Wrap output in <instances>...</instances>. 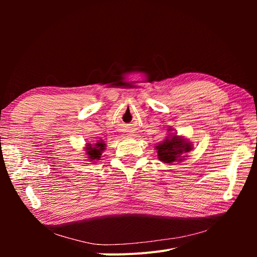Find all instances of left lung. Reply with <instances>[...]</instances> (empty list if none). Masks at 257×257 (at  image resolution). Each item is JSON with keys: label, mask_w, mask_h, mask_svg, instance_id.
Returning <instances> with one entry per match:
<instances>
[{"label": "left lung", "mask_w": 257, "mask_h": 257, "mask_svg": "<svg viewBox=\"0 0 257 257\" xmlns=\"http://www.w3.org/2000/svg\"><path fill=\"white\" fill-rule=\"evenodd\" d=\"M192 149V143H190L188 139L178 136L177 134L172 135V133L166 137L165 141L155 146L159 160L166 164L185 160V153L190 152Z\"/></svg>", "instance_id": "8db88e82"}]
</instances>
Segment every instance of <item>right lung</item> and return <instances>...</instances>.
I'll return each mask as SVG.
<instances>
[{
	"label": "right lung",
	"instance_id": "1",
	"mask_svg": "<svg viewBox=\"0 0 257 257\" xmlns=\"http://www.w3.org/2000/svg\"><path fill=\"white\" fill-rule=\"evenodd\" d=\"M85 149V154L88 155L90 161H98L100 160V155L106 149V144L103 142V139L96 142L95 144H87Z\"/></svg>",
	"mask_w": 257,
	"mask_h": 257
}]
</instances>
